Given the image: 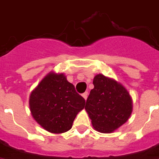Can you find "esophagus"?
I'll return each mask as SVG.
<instances>
[{
	"instance_id": "34e87169",
	"label": "esophagus",
	"mask_w": 159,
	"mask_h": 159,
	"mask_svg": "<svg viewBox=\"0 0 159 159\" xmlns=\"http://www.w3.org/2000/svg\"><path fill=\"white\" fill-rule=\"evenodd\" d=\"M88 95H89L88 92H84V93L83 94V98H84V99L86 100V99H87V98H88Z\"/></svg>"
}]
</instances>
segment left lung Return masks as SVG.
Wrapping results in <instances>:
<instances>
[{"mask_svg": "<svg viewBox=\"0 0 159 159\" xmlns=\"http://www.w3.org/2000/svg\"><path fill=\"white\" fill-rule=\"evenodd\" d=\"M93 84L85 110L94 129L102 133H111L129 119L132 112V99L122 84L102 74L94 77Z\"/></svg>", "mask_w": 159, "mask_h": 159, "instance_id": "1", "label": "left lung"}]
</instances>
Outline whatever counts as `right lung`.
Segmentation results:
<instances>
[{"instance_id": "add662e5", "label": "right lung", "mask_w": 159, "mask_h": 159, "mask_svg": "<svg viewBox=\"0 0 159 159\" xmlns=\"http://www.w3.org/2000/svg\"><path fill=\"white\" fill-rule=\"evenodd\" d=\"M85 100L64 74L50 72L31 92V115L51 133H63L72 127L75 116L84 108Z\"/></svg>"}]
</instances>
